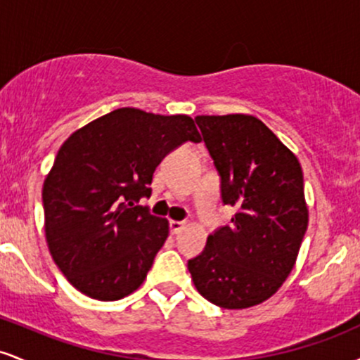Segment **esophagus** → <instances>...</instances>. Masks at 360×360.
<instances>
[{
  "mask_svg": "<svg viewBox=\"0 0 360 360\" xmlns=\"http://www.w3.org/2000/svg\"><path fill=\"white\" fill-rule=\"evenodd\" d=\"M183 226H184V221H176V220L169 221V230H171V233H179Z\"/></svg>",
  "mask_w": 360,
  "mask_h": 360,
  "instance_id": "1",
  "label": "esophagus"
}]
</instances>
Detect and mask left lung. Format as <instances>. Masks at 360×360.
I'll return each instance as SVG.
<instances>
[{
  "mask_svg": "<svg viewBox=\"0 0 360 360\" xmlns=\"http://www.w3.org/2000/svg\"><path fill=\"white\" fill-rule=\"evenodd\" d=\"M220 176L223 205L237 212L188 260L198 292L226 309L271 298L295 267L308 226L303 171L289 148L249 115L196 117Z\"/></svg>",
  "mask_w": 360,
  "mask_h": 360,
  "instance_id": "1",
  "label": "left lung"
}]
</instances>
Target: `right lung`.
Segmentation results:
<instances>
[{
  "label": "right lung",
  "mask_w": 360,
  "mask_h": 360,
  "mask_svg": "<svg viewBox=\"0 0 360 360\" xmlns=\"http://www.w3.org/2000/svg\"><path fill=\"white\" fill-rule=\"evenodd\" d=\"M201 137L188 115L118 108L62 143L44 183L45 237L74 288L100 301L134 292L169 235L166 218L137 205L155 167Z\"/></svg>",
  "instance_id": "right-lung-1"
}]
</instances>
